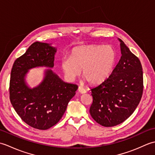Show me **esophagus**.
Segmentation results:
<instances>
[{"instance_id":"obj_1","label":"esophagus","mask_w":155,"mask_h":155,"mask_svg":"<svg viewBox=\"0 0 155 155\" xmlns=\"http://www.w3.org/2000/svg\"><path fill=\"white\" fill-rule=\"evenodd\" d=\"M78 91L81 94H84L86 93V91H85V89H84V88L82 87H79L78 88Z\"/></svg>"}]
</instances>
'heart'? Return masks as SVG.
Here are the masks:
<instances>
[{"label":"heart","mask_w":155,"mask_h":155,"mask_svg":"<svg viewBox=\"0 0 155 155\" xmlns=\"http://www.w3.org/2000/svg\"><path fill=\"white\" fill-rule=\"evenodd\" d=\"M117 51L110 45H88L72 49L71 57L62 61V69L69 79L81 74L91 84L103 83L110 75Z\"/></svg>","instance_id":"b5f03b06"}]
</instances>
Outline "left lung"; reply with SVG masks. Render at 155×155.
I'll use <instances>...</instances> for the list:
<instances>
[{
	"label": "left lung",
	"mask_w": 155,
	"mask_h": 155,
	"mask_svg": "<svg viewBox=\"0 0 155 155\" xmlns=\"http://www.w3.org/2000/svg\"><path fill=\"white\" fill-rule=\"evenodd\" d=\"M120 42L121 57L111 74L91 88L90 114L102 126L114 127L127 120L139 105L143 91V68L139 58Z\"/></svg>",
	"instance_id": "left-lung-1"
}]
</instances>
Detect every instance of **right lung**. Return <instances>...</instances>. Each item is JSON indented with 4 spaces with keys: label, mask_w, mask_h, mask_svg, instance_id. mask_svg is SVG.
<instances>
[{
    "label": "right lung",
    "mask_w": 155,
    "mask_h": 155,
    "mask_svg": "<svg viewBox=\"0 0 155 155\" xmlns=\"http://www.w3.org/2000/svg\"><path fill=\"white\" fill-rule=\"evenodd\" d=\"M57 48L49 44L35 42L13 64L10 80V101L19 117L29 126L47 130L57 124L74 96L78 86L65 83L47 69L42 83L33 88L25 83L29 69L54 67Z\"/></svg>",
    "instance_id": "obj_1"
}]
</instances>
